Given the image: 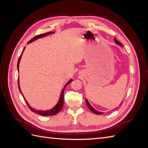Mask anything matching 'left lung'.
I'll list each match as a JSON object with an SVG mask.
<instances>
[{"label": "left lung", "mask_w": 148, "mask_h": 148, "mask_svg": "<svg viewBox=\"0 0 148 148\" xmlns=\"http://www.w3.org/2000/svg\"><path fill=\"white\" fill-rule=\"evenodd\" d=\"M114 41H115V44H117V45H119V46H122V47H123V46L122 45V44H121L119 41H118L117 39H116L115 38H114ZM86 104H87V106H88V107L89 108V109L90 110L91 112H92L93 113H95V114H97V115H101V114H104V112H99V111H97V110H95V109L93 108V107L91 106V105L89 104V102H88V99H86ZM122 104V102H121V104H120V106ZM118 107H117V108H115V109H117Z\"/></svg>", "instance_id": "8db88e82"}]
</instances>
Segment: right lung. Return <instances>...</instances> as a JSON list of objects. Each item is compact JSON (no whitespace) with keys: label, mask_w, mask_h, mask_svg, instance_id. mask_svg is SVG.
I'll use <instances>...</instances> for the list:
<instances>
[{"label":"right lung","mask_w":148,"mask_h":148,"mask_svg":"<svg viewBox=\"0 0 148 148\" xmlns=\"http://www.w3.org/2000/svg\"><path fill=\"white\" fill-rule=\"evenodd\" d=\"M52 33H54V32H52V31H50V32H48V33H44V34H39V35H38V36H36L35 37H34L33 39H31L30 41L28 42V44H29L31 42H32L33 41H34L35 40H36L39 38H42V37H44V36H46L47 35H49L51 34H52ZM25 47L23 49V52H21V56H20L19 57V59H18V64H17V69H18V71L19 72V64H20V60H21V56H22V53H23L24 50H25ZM73 81V79H70L69 81L67 82L65 84V86L63 88V89L62 90V92H61V94H60V97H59V101H58V102L57 103V104L53 107L52 109H49V110H36L34 108H33V107H31L29 104H28V102H27V101L26 100V99L25 98V97L23 96V93H22L21 89H20V84H19V77L18 78V88H19V90L21 92V94L22 95V96H23L24 99L26 102V104H27L28 107L29 108V109L33 112L34 113H36L38 114V115H42V116H51V115H54L56 114H57V113H59V112L62 110V107H63V106H64V91H65V87L68 85L70 83H71V82Z\"/></svg>","instance_id":"right-lung-1"}]
</instances>
